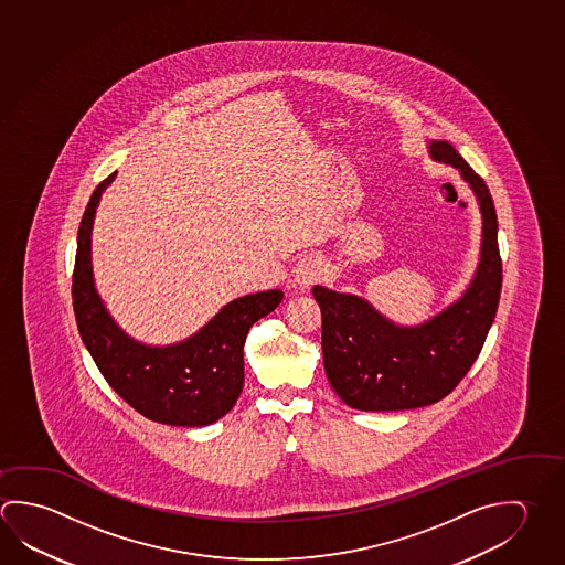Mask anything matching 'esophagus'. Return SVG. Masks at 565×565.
Returning <instances> with one entry per match:
<instances>
[{"label": "esophagus", "instance_id": "esophagus-1", "mask_svg": "<svg viewBox=\"0 0 565 565\" xmlns=\"http://www.w3.org/2000/svg\"><path fill=\"white\" fill-rule=\"evenodd\" d=\"M327 274V266L323 258H319L316 254H307L303 258L297 259L296 268H294V281L301 289L313 286L319 279H323Z\"/></svg>", "mask_w": 565, "mask_h": 565}]
</instances>
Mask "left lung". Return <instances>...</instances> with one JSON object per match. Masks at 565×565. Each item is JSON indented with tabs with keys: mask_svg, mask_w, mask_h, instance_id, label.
<instances>
[{
	"mask_svg": "<svg viewBox=\"0 0 565 565\" xmlns=\"http://www.w3.org/2000/svg\"><path fill=\"white\" fill-rule=\"evenodd\" d=\"M436 162L460 172L482 214V244L465 294L418 326H398L365 297L313 286L321 309L327 379L356 411H408L435 405L455 391L480 355L502 289L498 218L484 180L446 140H428Z\"/></svg>",
	"mask_w": 565,
	"mask_h": 565,
	"instance_id": "obj_1",
	"label": "left lung"
}]
</instances>
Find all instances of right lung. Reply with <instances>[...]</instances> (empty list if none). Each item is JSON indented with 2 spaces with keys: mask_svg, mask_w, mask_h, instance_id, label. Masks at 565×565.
<instances>
[{
  "mask_svg": "<svg viewBox=\"0 0 565 565\" xmlns=\"http://www.w3.org/2000/svg\"><path fill=\"white\" fill-rule=\"evenodd\" d=\"M115 177L117 172L93 192L77 234L73 309L81 339L115 393L140 415L162 425H212L236 405L242 393L249 327L279 306L284 291L238 297L174 345H145L127 335L100 299L90 259L95 212Z\"/></svg>",
  "mask_w": 565,
  "mask_h": 565,
  "instance_id": "add662e5",
  "label": "right lung"
}]
</instances>
